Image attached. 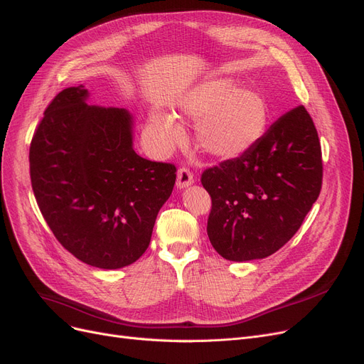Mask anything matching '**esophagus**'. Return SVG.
<instances>
[{"mask_svg": "<svg viewBox=\"0 0 364 364\" xmlns=\"http://www.w3.org/2000/svg\"><path fill=\"white\" fill-rule=\"evenodd\" d=\"M193 173L189 168H180L178 169V173H177V186L180 187V189H184V187L193 184Z\"/></svg>", "mask_w": 364, "mask_h": 364, "instance_id": "esophagus-1", "label": "esophagus"}]
</instances>
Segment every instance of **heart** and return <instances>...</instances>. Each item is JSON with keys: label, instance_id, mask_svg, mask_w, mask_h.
<instances>
[{"label": "heart", "instance_id": "b5f03b06", "mask_svg": "<svg viewBox=\"0 0 364 364\" xmlns=\"http://www.w3.org/2000/svg\"><path fill=\"white\" fill-rule=\"evenodd\" d=\"M178 114L199 119L198 142L203 150L220 157L247 151L267 130L270 111L259 92L235 88L228 79H208L192 88L178 103ZM153 124L166 144L180 139V127L168 115H156Z\"/></svg>", "mask_w": 364, "mask_h": 364}]
</instances>
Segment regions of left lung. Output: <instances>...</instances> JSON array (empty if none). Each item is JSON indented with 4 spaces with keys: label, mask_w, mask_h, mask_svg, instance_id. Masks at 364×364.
Masks as SVG:
<instances>
[{
    "label": "left lung",
    "mask_w": 364,
    "mask_h": 364,
    "mask_svg": "<svg viewBox=\"0 0 364 364\" xmlns=\"http://www.w3.org/2000/svg\"><path fill=\"white\" fill-rule=\"evenodd\" d=\"M207 234L230 261L270 257L285 246L319 196L322 153L312 117L294 107L247 151L207 168Z\"/></svg>",
    "instance_id": "obj_1"
}]
</instances>
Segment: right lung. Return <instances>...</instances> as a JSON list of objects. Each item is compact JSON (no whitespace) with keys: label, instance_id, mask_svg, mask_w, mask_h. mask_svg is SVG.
Listing matches in <instances>:
<instances>
[{"label":"right lung","instance_id":"right-lung-1","mask_svg":"<svg viewBox=\"0 0 364 364\" xmlns=\"http://www.w3.org/2000/svg\"><path fill=\"white\" fill-rule=\"evenodd\" d=\"M84 85L46 107L31 139L30 177L37 205L60 245L88 265L121 268L142 257L177 168L132 146V117L87 105Z\"/></svg>","mask_w":364,"mask_h":364}]
</instances>
